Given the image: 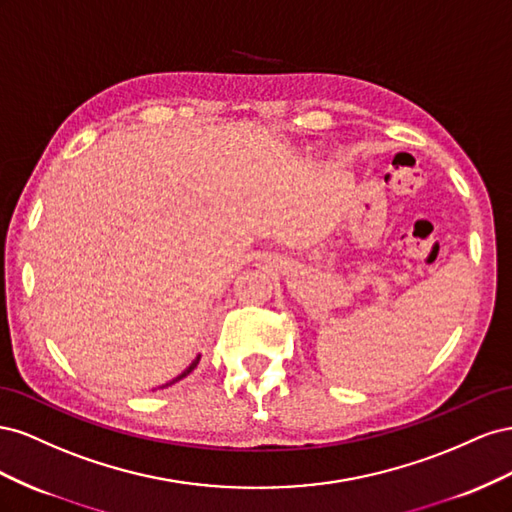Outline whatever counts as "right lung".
I'll use <instances>...</instances> for the list:
<instances>
[{"label":"right lung","instance_id":"obj_1","mask_svg":"<svg viewBox=\"0 0 512 512\" xmlns=\"http://www.w3.org/2000/svg\"><path fill=\"white\" fill-rule=\"evenodd\" d=\"M197 364H199V358H197V360H195V362H193V364H191V367H188V369H186V371H184V373H182V375H180V377H175V379H173V382H169V384H167V386H171V384H175V382H180V379H182V377H186V375H188V373H191V371H193V369H195V367H197Z\"/></svg>","mask_w":512,"mask_h":512}]
</instances>
